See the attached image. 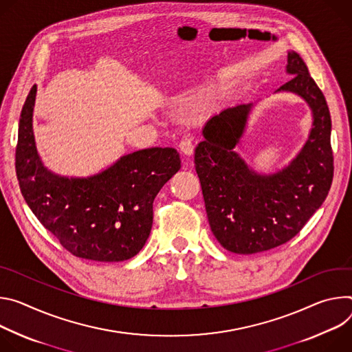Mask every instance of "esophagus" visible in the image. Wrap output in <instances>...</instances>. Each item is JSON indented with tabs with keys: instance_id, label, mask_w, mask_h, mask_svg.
<instances>
[{
	"instance_id": "obj_1",
	"label": "esophagus",
	"mask_w": 352,
	"mask_h": 352,
	"mask_svg": "<svg viewBox=\"0 0 352 352\" xmlns=\"http://www.w3.org/2000/svg\"><path fill=\"white\" fill-rule=\"evenodd\" d=\"M179 149L183 152V155L186 156H190L192 155V151H194V145H192V140L190 137H184L180 144H179Z\"/></svg>"
}]
</instances>
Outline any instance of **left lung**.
Segmentation results:
<instances>
[{"mask_svg": "<svg viewBox=\"0 0 352 352\" xmlns=\"http://www.w3.org/2000/svg\"><path fill=\"white\" fill-rule=\"evenodd\" d=\"M287 61L292 78L276 94L298 95L311 111L307 140L287 166L258 173L233 149L256 103L212 116L194 152L211 230L223 249L236 254L260 253L291 241L320 208L333 182L327 102L300 56L291 50Z\"/></svg>", "mask_w": 352, "mask_h": 352, "instance_id": "1", "label": "left lung"}]
</instances>
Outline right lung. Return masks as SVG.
I'll return each mask as SVG.
<instances>
[{"label":"right lung","mask_w":352,"mask_h":352,"mask_svg":"<svg viewBox=\"0 0 352 352\" xmlns=\"http://www.w3.org/2000/svg\"><path fill=\"white\" fill-rule=\"evenodd\" d=\"M33 85L21 111L15 168L21 191L36 218L76 257L124 261L145 245L152 204L180 169L175 148H146L123 155L88 177L61 176L45 166L33 134Z\"/></svg>","instance_id":"right-lung-1"}]
</instances>
